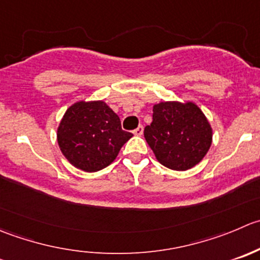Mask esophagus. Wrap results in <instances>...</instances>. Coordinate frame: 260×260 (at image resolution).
<instances>
[{
	"label": "esophagus",
	"mask_w": 260,
	"mask_h": 260,
	"mask_svg": "<svg viewBox=\"0 0 260 260\" xmlns=\"http://www.w3.org/2000/svg\"><path fill=\"white\" fill-rule=\"evenodd\" d=\"M135 136H142L143 135V125H138L135 131H133Z\"/></svg>",
	"instance_id": "esophagus-1"
}]
</instances>
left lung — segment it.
<instances>
[{
    "instance_id": "8db88e82",
    "label": "left lung",
    "mask_w": 260,
    "mask_h": 260,
    "mask_svg": "<svg viewBox=\"0 0 260 260\" xmlns=\"http://www.w3.org/2000/svg\"><path fill=\"white\" fill-rule=\"evenodd\" d=\"M152 112L143 135L156 160L176 171L200 164L212 145V127L201 108L193 102H161Z\"/></svg>"
}]
</instances>
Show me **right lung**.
I'll list each match as a JSON object with an SVG mask.
<instances>
[{"label":"right lung","instance_id":"1","mask_svg":"<svg viewBox=\"0 0 260 260\" xmlns=\"http://www.w3.org/2000/svg\"><path fill=\"white\" fill-rule=\"evenodd\" d=\"M132 136L122 129L119 117L103 100L74 103L57 128L63 156L87 173L109 166Z\"/></svg>","mask_w":260,"mask_h":260}]
</instances>
